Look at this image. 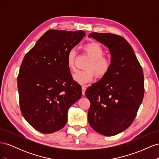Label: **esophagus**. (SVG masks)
Instances as JSON below:
<instances>
[{"label":"esophagus","instance_id":"1","mask_svg":"<svg viewBox=\"0 0 159 159\" xmlns=\"http://www.w3.org/2000/svg\"><path fill=\"white\" fill-rule=\"evenodd\" d=\"M81 89H82V95H85V90H86V86L83 85L82 87H81Z\"/></svg>","mask_w":159,"mask_h":159}]
</instances>
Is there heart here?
<instances>
[{"label": "heart", "instance_id": "b5f03b06", "mask_svg": "<svg viewBox=\"0 0 159 159\" xmlns=\"http://www.w3.org/2000/svg\"><path fill=\"white\" fill-rule=\"evenodd\" d=\"M84 49L91 57V60L85 66L87 70L77 71L73 75V80L80 84H85L92 81L95 74L98 78H102L108 74L112 65L111 59L103 56V49L98 43H88L84 46ZM75 56L76 52L74 48L70 49L67 53L66 64L71 71L75 70Z\"/></svg>", "mask_w": 159, "mask_h": 159}]
</instances>
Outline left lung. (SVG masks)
<instances>
[{
  "instance_id": "8db88e82",
  "label": "left lung",
  "mask_w": 159,
  "mask_h": 159,
  "mask_svg": "<svg viewBox=\"0 0 159 159\" xmlns=\"http://www.w3.org/2000/svg\"><path fill=\"white\" fill-rule=\"evenodd\" d=\"M88 36L108 48L112 62L108 74L85 91L91 103L88 121L96 132L113 136L127 129L136 117L145 92L143 69L122 36L98 32Z\"/></svg>"
}]
</instances>
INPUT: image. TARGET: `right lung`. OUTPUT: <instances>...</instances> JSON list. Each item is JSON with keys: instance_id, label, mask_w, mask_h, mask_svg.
<instances>
[{"instance_id": "add662e5", "label": "right lung", "mask_w": 159, "mask_h": 159, "mask_svg": "<svg viewBox=\"0 0 159 159\" xmlns=\"http://www.w3.org/2000/svg\"><path fill=\"white\" fill-rule=\"evenodd\" d=\"M85 35L83 30H49L24 57L17 78L20 111L40 133L63 128L69 108L81 97V87L72 78L66 55Z\"/></svg>"}]
</instances>
